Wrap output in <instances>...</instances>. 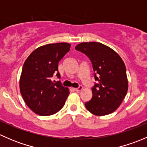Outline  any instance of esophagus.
Masks as SVG:
<instances>
[{
    "label": "esophagus",
    "instance_id": "1",
    "mask_svg": "<svg viewBox=\"0 0 147 147\" xmlns=\"http://www.w3.org/2000/svg\"><path fill=\"white\" fill-rule=\"evenodd\" d=\"M82 85H80L79 87H78V88H74V90H75V91H76V92H80V90H82Z\"/></svg>",
    "mask_w": 147,
    "mask_h": 147
}]
</instances>
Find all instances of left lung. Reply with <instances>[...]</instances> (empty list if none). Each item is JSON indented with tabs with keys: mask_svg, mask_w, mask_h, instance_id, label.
I'll list each match as a JSON object with an SVG mask.
<instances>
[{
	"mask_svg": "<svg viewBox=\"0 0 147 147\" xmlns=\"http://www.w3.org/2000/svg\"><path fill=\"white\" fill-rule=\"evenodd\" d=\"M75 50L88 57L97 83L92 87V97L84 104L89 112L97 116L115 112L128 90L126 67L115 50L100 42H82Z\"/></svg>",
	"mask_w": 147,
	"mask_h": 147,
	"instance_id": "obj_1",
	"label": "left lung"
}]
</instances>
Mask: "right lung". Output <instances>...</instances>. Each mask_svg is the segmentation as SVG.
Instances as JSON below:
<instances>
[{
	"label": "right lung",
	"mask_w": 147,
	"mask_h": 147,
	"mask_svg": "<svg viewBox=\"0 0 147 147\" xmlns=\"http://www.w3.org/2000/svg\"><path fill=\"white\" fill-rule=\"evenodd\" d=\"M70 50L67 42L47 44L34 50L23 65L20 90L28 107L40 116H49L64 106L69 90L60 81H51L54 74L60 78L58 63Z\"/></svg>",
	"instance_id": "1"
}]
</instances>
